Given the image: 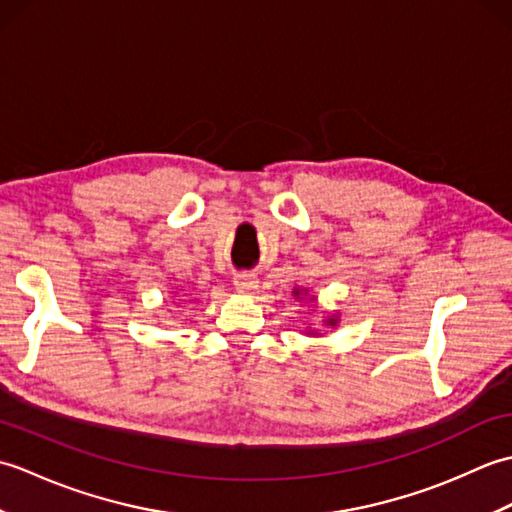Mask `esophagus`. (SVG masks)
I'll list each match as a JSON object with an SVG mask.
<instances>
[{
    "label": "esophagus",
    "mask_w": 512,
    "mask_h": 512,
    "mask_svg": "<svg viewBox=\"0 0 512 512\" xmlns=\"http://www.w3.org/2000/svg\"><path fill=\"white\" fill-rule=\"evenodd\" d=\"M233 284H235V288L239 292H250V290L257 288V275H253V273H237L233 277Z\"/></svg>",
    "instance_id": "1"
}]
</instances>
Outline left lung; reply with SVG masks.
Wrapping results in <instances>:
<instances>
[{
    "mask_svg": "<svg viewBox=\"0 0 512 512\" xmlns=\"http://www.w3.org/2000/svg\"><path fill=\"white\" fill-rule=\"evenodd\" d=\"M332 323H334V319H332Z\"/></svg>",
    "mask_w": 512,
    "mask_h": 512,
    "instance_id": "left-lung-1",
    "label": "left lung"
}]
</instances>
